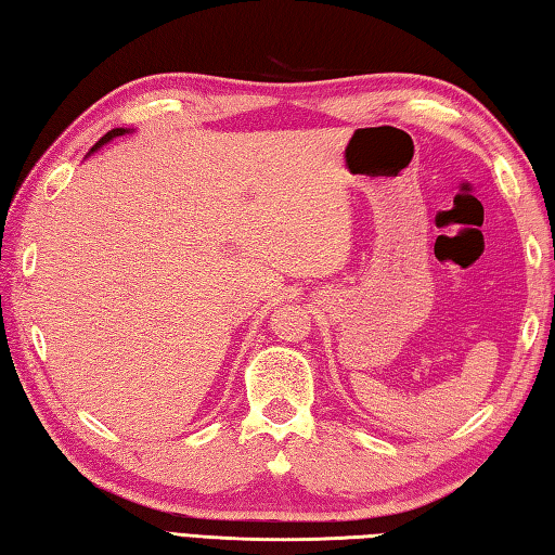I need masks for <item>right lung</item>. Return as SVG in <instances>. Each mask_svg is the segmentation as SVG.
<instances>
[{
  "label": "right lung",
  "mask_w": 555,
  "mask_h": 555,
  "mask_svg": "<svg viewBox=\"0 0 555 555\" xmlns=\"http://www.w3.org/2000/svg\"><path fill=\"white\" fill-rule=\"evenodd\" d=\"M126 133H133V128H112V131H109L107 135H102V138L98 140V143H95V147H92V150L88 152V155H92V152H95V150H100L102 145H107V143H109V140H114V138H119V135H126Z\"/></svg>",
  "instance_id": "add662e5"
}]
</instances>
